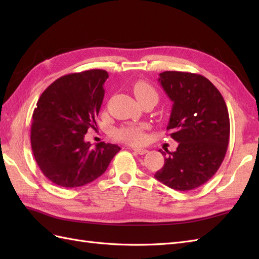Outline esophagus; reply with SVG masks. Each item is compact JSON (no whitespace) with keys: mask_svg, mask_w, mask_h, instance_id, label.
Returning <instances> with one entry per match:
<instances>
[{"mask_svg":"<svg viewBox=\"0 0 259 259\" xmlns=\"http://www.w3.org/2000/svg\"><path fill=\"white\" fill-rule=\"evenodd\" d=\"M133 150L137 153H139V155H146V153L148 152L147 149H142V148H134Z\"/></svg>","mask_w":259,"mask_h":259,"instance_id":"esophagus-1","label":"esophagus"}]
</instances>
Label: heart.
<instances>
[{
	"label": "heart",
	"mask_w": 259,
	"mask_h": 259,
	"mask_svg": "<svg viewBox=\"0 0 259 259\" xmlns=\"http://www.w3.org/2000/svg\"><path fill=\"white\" fill-rule=\"evenodd\" d=\"M135 96L138 100L147 98V97H155L158 98V93L155 88L146 81L136 82L133 87ZM145 129L146 125H125L120 128L115 136L117 138L123 142H128L130 145H141L145 141Z\"/></svg>",
	"instance_id": "heart-1"
}]
</instances>
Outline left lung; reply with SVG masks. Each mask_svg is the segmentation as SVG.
Listing matches in <instances>:
<instances>
[{"label": "left lung", "instance_id": "obj_1", "mask_svg": "<svg viewBox=\"0 0 259 259\" xmlns=\"http://www.w3.org/2000/svg\"><path fill=\"white\" fill-rule=\"evenodd\" d=\"M159 76L174 102L167 130L178 147L174 152L159 150L167 158L155 177L175 190H192L217 172L226 155L230 134L226 102L200 74L164 71Z\"/></svg>", "mask_w": 259, "mask_h": 259}]
</instances>
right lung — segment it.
<instances>
[{
  "label": "right lung",
  "instance_id": "obj_1",
  "mask_svg": "<svg viewBox=\"0 0 259 259\" xmlns=\"http://www.w3.org/2000/svg\"><path fill=\"white\" fill-rule=\"evenodd\" d=\"M108 72L100 69L63 75L43 91L33 111L31 147L42 174L64 188L84 186L106 171L120 147L84 140L97 128Z\"/></svg>",
  "mask_w": 259,
  "mask_h": 259
}]
</instances>
